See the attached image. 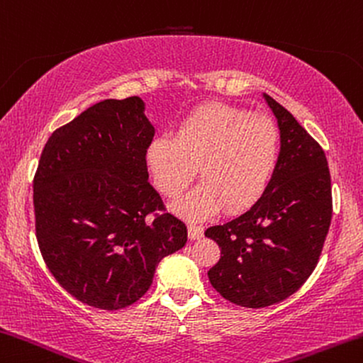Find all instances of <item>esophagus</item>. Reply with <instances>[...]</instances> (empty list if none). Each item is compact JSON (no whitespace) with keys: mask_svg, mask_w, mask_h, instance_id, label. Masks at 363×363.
I'll return each instance as SVG.
<instances>
[{"mask_svg":"<svg viewBox=\"0 0 363 363\" xmlns=\"http://www.w3.org/2000/svg\"><path fill=\"white\" fill-rule=\"evenodd\" d=\"M204 235V227L198 224H189L188 225V237L191 240H199Z\"/></svg>","mask_w":363,"mask_h":363,"instance_id":"1","label":"esophagus"}]
</instances>
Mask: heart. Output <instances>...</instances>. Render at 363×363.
Wrapping results in <instances>:
<instances>
[{
    "mask_svg": "<svg viewBox=\"0 0 363 363\" xmlns=\"http://www.w3.org/2000/svg\"><path fill=\"white\" fill-rule=\"evenodd\" d=\"M279 130L267 116L232 107L206 104L193 110L175 135L154 138L146 162L155 186L165 196L183 193L196 175L203 182L177 201L174 211L189 219H204L222 206L243 209L255 203L274 174Z\"/></svg>",
    "mask_w": 363,
    "mask_h": 363,
    "instance_id": "1",
    "label": "heart"
}]
</instances>
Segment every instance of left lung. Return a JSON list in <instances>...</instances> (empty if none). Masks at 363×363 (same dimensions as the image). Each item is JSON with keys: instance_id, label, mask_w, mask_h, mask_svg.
<instances>
[{"instance_id": "1", "label": "left lung", "mask_w": 363, "mask_h": 363, "mask_svg": "<svg viewBox=\"0 0 363 363\" xmlns=\"http://www.w3.org/2000/svg\"><path fill=\"white\" fill-rule=\"evenodd\" d=\"M281 133L274 174L256 203L204 235L220 248L208 271L228 302L264 308L291 297L310 277L331 224V175L325 150L274 99L263 94Z\"/></svg>"}]
</instances>
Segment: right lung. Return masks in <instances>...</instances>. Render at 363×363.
Wrapping results in <instances>:
<instances>
[{
	"mask_svg": "<svg viewBox=\"0 0 363 363\" xmlns=\"http://www.w3.org/2000/svg\"><path fill=\"white\" fill-rule=\"evenodd\" d=\"M144 108L139 97L89 107L53 131L33 177L43 261L66 292L94 308L138 302L160 261L186 245V225L157 213L164 203L147 182L154 126Z\"/></svg>",
	"mask_w": 363,
	"mask_h": 363,
	"instance_id": "right-lung-1",
	"label": "right lung"
}]
</instances>
